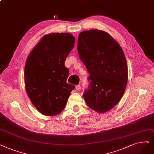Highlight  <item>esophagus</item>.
Masks as SVG:
<instances>
[{"label": "esophagus", "mask_w": 154, "mask_h": 154, "mask_svg": "<svg viewBox=\"0 0 154 154\" xmlns=\"http://www.w3.org/2000/svg\"><path fill=\"white\" fill-rule=\"evenodd\" d=\"M75 89H76L77 91L80 90L81 89V86H80V85H77V86H75Z\"/></svg>", "instance_id": "1"}]
</instances>
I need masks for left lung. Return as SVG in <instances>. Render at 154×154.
<instances>
[{
    "label": "left lung",
    "instance_id": "1",
    "mask_svg": "<svg viewBox=\"0 0 154 154\" xmlns=\"http://www.w3.org/2000/svg\"><path fill=\"white\" fill-rule=\"evenodd\" d=\"M77 51L90 75L89 89L83 94L88 106L98 113L109 111L121 99L128 83L122 49L109 33L93 29L79 33Z\"/></svg>",
    "mask_w": 154,
    "mask_h": 154
}]
</instances>
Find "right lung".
Segmentation results:
<instances>
[{
	"mask_svg": "<svg viewBox=\"0 0 154 154\" xmlns=\"http://www.w3.org/2000/svg\"><path fill=\"white\" fill-rule=\"evenodd\" d=\"M75 40L69 33L45 35L28 56L25 86L32 104L42 115L54 116L66 106L73 85L67 84L66 57Z\"/></svg>",
	"mask_w": 154,
	"mask_h": 154,
	"instance_id": "right-lung-1",
	"label": "right lung"
}]
</instances>
